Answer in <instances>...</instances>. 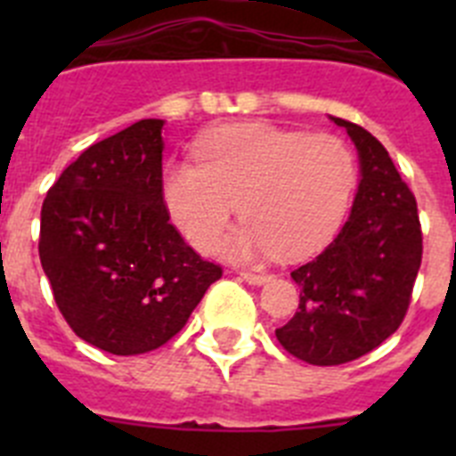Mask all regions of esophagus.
I'll use <instances>...</instances> for the list:
<instances>
[{
  "mask_svg": "<svg viewBox=\"0 0 456 456\" xmlns=\"http://www.w3.org/2000/svg\"><path fill=\"white\" fill-rule=\"evenodd\" d=\"M240 276L251 285H263L269 281V273H263V272H241Z\"/></svg>",
  "mask_w": 456,
  "mask_h": 456,
  "instance_id": "obj_1",
  "label": "esophagus"
}]
</instances>
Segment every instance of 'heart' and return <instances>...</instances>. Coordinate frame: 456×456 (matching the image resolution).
Segmentation results:
<instances>
[{
    "label": "heart",
    "instance_id": "obj_1",
    "mask_svg": "<svg viewBox=\"0 0 456 456\" xmlns=\"http://www.w3.org/2000/svg\"><path fill=\"white\" fill-rule=\"evenodd\" d=\"M193 152L196 164H168L162 191L173 221L203 253L221 247L240 205L247 225L225 244L231 256H310L336 235L356 187L352 148L333 134L221 125Z\"/></svg>",
    "mask_w": 456,
    "mask_h": 456
}]
</instances>
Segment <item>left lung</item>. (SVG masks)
<instances>
[{
    "label": "left lung",
    "mask_w": 456,
    "mask_h": 456,
    "mask_svg": "<svg viewBox=\"0 0 456 456\" xmlns=\"http://www.w3.org/2000/svg\"><path fill=\"white\" fill-rule=\"evenodd\" d=\"M361 157V184L349 221L310 263L292 272L299 310L276 329L278 342L310 365L365 356L404 322L422 263L416 196L368 130L333 118Z\"/></svg>",
    "instance_id": "obj_1"
}]
</instances>
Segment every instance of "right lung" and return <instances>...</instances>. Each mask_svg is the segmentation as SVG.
Segmentation results:
<instances>
[{"instance_id":"right-lung-1","label":"right lung","mask_w":456,"mask_h":456,"mask_svg":"<svg viewBox=\"0 0 456 456\" xmlns=\"http://www.w3.org/2000/svg\"><path fill=\"white\" fill-rule=\"evenodd\" d=\"M162 127L146 118L93 143L40 209V265L63 320L116 356L167 345L224 273L168 221Z\"/></svg>"}]
</instances>
